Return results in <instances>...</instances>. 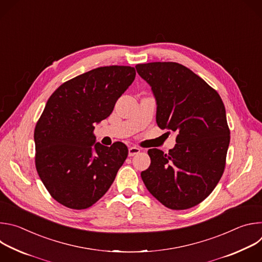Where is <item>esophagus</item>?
Returning a JSON list of instances; mask_svg holds the SVG:
<instances>
[{"instance_id":"1","label":"esophagus","mask_w":262,"mask_h":262,"mask_svg":"<svg viewBox=\"0 0 262 262\" xmlns=\"http://www.w3.org/2000/svg\"><path fill=\"white\" fill-rule=\"evenodd\" d=\"M140 151H141V149L138 148V147H134V146L129 147L128 148V156L129 157H134V156L140 154Z\"/></svg>"}]
</instances>
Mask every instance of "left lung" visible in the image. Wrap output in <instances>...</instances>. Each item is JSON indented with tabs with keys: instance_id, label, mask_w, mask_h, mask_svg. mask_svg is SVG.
Here are the masks:
<instances>
[{
	"instance_id": "1",
	"label": "left lung",
	"mask_w": 262,
	"mask_h": 262,
	"mask_svg": "<svg viewBox=\"0 0 262 262\" xmlns=\"http://www.w3.org/2000/svg\"><path fill=\"white\" fill-rule=\"evenodd\" d=\"M136 69L156 97L159 127L178 133L168 154L149 149L151 163L141 177L166 207L191 208L209 196L225 169L230 142L225 106L213 88L179 63L151 62Z\"/></svg>"
}]
</instances>
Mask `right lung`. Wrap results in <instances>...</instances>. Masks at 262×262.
Masks as SVG:
<instances>
[{"instance_id": "right-lung-1", "label": "right lung", "mask_w": 262, "mask_h": 262, "mask_svg": "<svg viewBox=\"0 0 262 262\" xmlns=\"http://www.w3.org/2000/svg\"><path fill=\"white\" fill-rule=\"evenodd\" d=\"M130 66H103L63 83L49 98L34 130L35 165L51 196L85 209L110 189L127 158L125 144L96 143L93 134L132 85Z\"/></svg>"}]
</instances>
